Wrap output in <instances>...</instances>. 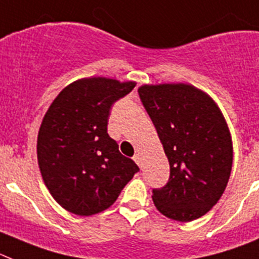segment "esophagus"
<instances>
[{"label":"esophagus","instance_id":"esophagus-1","mask_svg":"<svg viewBox=\"0 0 259 259\" xmlns=\"http://www.w3.org/2000/svg\"><path fill=\"white\" fill-rule=\"evenodd\" d=\"M133 159H134V162H136L137 164H138V166L142 167V158H141L140 154H136V155L133 156Z\"/></svg>","mask_w":259,"mask_h":259}]
</instances>
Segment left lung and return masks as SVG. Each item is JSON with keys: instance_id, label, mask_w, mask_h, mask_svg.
<instances>
[{"instance_id": "left-lung-1", "label": "left lung", "mask_w": 259, "mask_h": 259, "mask_svg": "<svg viewBox=\"0 0 259 259\" xmlns=\"http://www.w3.org/2000/svg\"><path fill=\"white\" fill-rule=\"evenodd\" d=\"M170 163V179L153 190L156 209L172 220H196L223 196L233 163L232 137L220 108L190 84L138 88Z\"/></svg>"}]
</instances>
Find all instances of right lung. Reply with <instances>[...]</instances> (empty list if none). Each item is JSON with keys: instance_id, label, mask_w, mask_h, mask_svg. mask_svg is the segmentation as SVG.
I'll return each mask as SVG.
<instances>
[{"instance_id": "1", "label": "right lung", "mask_w": 259, "mask_h": 259, "mask_svg": "<svg viewBox=\"0 0 259 259\" xmlns=\"http://www.w3.org/2000/svg\"><path fill=\"white\" fill-rule=\"evenodd\" d=\"M136 87L108 77L67 85L52 101L38 133L43 182L64 209L91 216L109 208L140 168L108 134L110 108Z\"/></svg>"}]
</instances>
